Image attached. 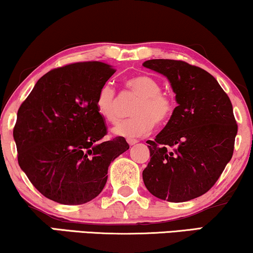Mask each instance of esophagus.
Masks as SVG:
<instances>
[{
    "label": "esophagus",
    "mask_w": 253,
    "mask_h": 253,
    "mask_svg": "<svg viewBox=\"0 0 253 253\" xmlns=\"http://www.w3.org/2000/svg\"><path fill=\"white\" fill-rule=\"evenodd\" d=\"M127 142H128V145H129V146H133V145H135V143H137V140L128 139V140H127Z\"/></svg>",
    "instance_id": "esophagus-1"
}]
</instances>
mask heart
I'll return each instance as SVG.
<instances>
[{"label": "heart", "mask_w": 253, "mask_h": 253, "mask_svg": "<svg viewBox=\"0 0 253 253\" xmlns=\"http://www.w3.org/2000/svg\"><path fill=\"white\" fill-rule=\"evenodd\" d=\"M128 93L137 97L132 107L133 117L118 124L113 133L118 136L135 140L146 135L153 126L162 125L171 117L175 100L167 92L161 91V84L154 77L134 76L125 82ZM98 114L107 123L116 124L120 119V99L116 88L104 84L95 97Z\"/></svg>", "instance_id": "heart-1"}]
</instances>
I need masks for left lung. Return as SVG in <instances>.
Here are the masks:
<instances>
[{"label":"left lung","mask_w":253,"mask_h":253,"mask_svg":"<svg viewBox=\"0 0 253 253\" xmlns=\"http://www.w3.org/2000/svg\"><path fill=\"white\" fill-rule=\"evenodd\" d=\"M145 68L162 73L176 93L177 106L154 140L142 178L152 195L185 202L206 194L231 160L238 126L232 104L218 82L183 60L150 59Z\"/></svg>","instance_id":"1"}]
</instances>
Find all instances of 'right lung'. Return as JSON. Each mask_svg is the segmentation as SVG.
<instances>
[{"instance_id":"1","label":"right lung","mask_w":253,"mask_h":253,"mask_svg":"<svg viewBox=\"0 0 253 253\" xmlns=\"http://www.w3.org/2000/svg\"><path fill=\"white\" fill-rule=\"evenodd\" d=\"M114 72L103 62L53 69L18 108V165L49 200L68 206L93 200L106 184L108 166L129 148L123 136L103 140L107 126L95 108L98 89Z\"/></svg>"}]
</instances>
